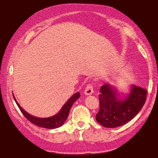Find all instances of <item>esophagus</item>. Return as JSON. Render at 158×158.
Segmentation results:
<instances>
[{
  "label": "esophagus",
  "mask_w": 158,
  "mask_h": 158,
  "mask_svg": "<svg viewBox=\"0 0 158 158\" xmlns=\"http://www.w3.org/2000/svg\"><path fill=\"white\" fill-rule=\"evenodd\" d=\"M93 92H94L93 86L91 84H88L85 89L84 94L86 96H89V95H91Z\"/></svg>",
  "instance_id": "esophagus-1"
}]
</instances>
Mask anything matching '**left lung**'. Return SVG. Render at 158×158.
Segmentation results:
<instances>
[{
	"label": "left lung",
	"mask_w": 158,
	"mask_h": 158,
	"mask_svg": "<svg viewBox=\"0 0 158 158\" xmlns=\"http://www.w3.org/2000/svg\"><path fill=\"white\" fill-rule=\"evenodd\" d=\"M100 92V110L96 119L109 128L122 126L132 120L145 105L147 94L146 89L132 85L128 93L121 96L115 86L107 83Z\"/></svg>",
	"instance_id": "left-lung-1"
}]
</instances>
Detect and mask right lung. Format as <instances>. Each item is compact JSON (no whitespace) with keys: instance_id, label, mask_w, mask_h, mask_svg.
I'll return each mask as SVG.
<instances>
[{"instance_id":"right-lung-1","label":"right lung","mask_w":158,"mask_h":158,"mask_svg":"<svg viewBox=\"0 0 158 158\" xmlns=\"http://www.w3.org/2000/svg\"><path fill=\"white\" fill-rule=\"evenodd\" d=\"M13 96L17 105L18 106L19 109L23 113V115H24L26 117V118L28 119V120H29L31 123L39 127H44V128L55 129L62 126L63 124L64 123L65 121L68 118L70 109L73 106V103L75 102L77 99L79 98L80 93L79 92H77L75 94H74L67 100L64 105H63L60 111L58 113H56V115L49 117H44V118L35 117L26 112L24 109H23L22 107L20 106L19 103L17 102L14 95Z\"/></svg>"}]
</instances>
